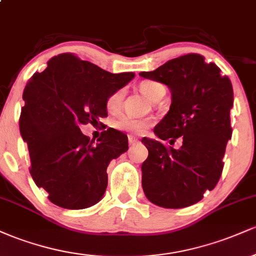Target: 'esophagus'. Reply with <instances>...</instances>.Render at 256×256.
<instances>
[{
    "mask_svg": "<svg viewBox=\"0 0 256 256\" xmlns=\"http://www.w3.org/2000/svg\"><path fill=\"white\" fill-rule=\"evenodd\" d=\"M137 142H138V140H137L136 137H134V136H128V143H130V146L136 144Z\"/></svg>",
    "mask_w": 256,
    "mask_h": 256,
    "instance_id": "34e87169",
    "label": "esophagus"
}]
</instances>
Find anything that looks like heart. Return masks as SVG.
<instances>
[{
    "instance_id": "heart-1",
    "label": "heart",
    "mask_w": 256,
    "mask_h": 256,
    "mask_svg": "<svg viewBox=\"0 0 256 256\" xmlns=\"http://www.w3.org/2000/svg\"><path fill=\"white\" fill-rule=\"evenodd\" d=\"M140 90L144 94L146 98H150L152 101H155V100L160 98L162 94L165 95V86H164L161 83H158V82H155V80L140 82ZM124 95H125L124 89H118L114 91V92H112L110 95L108 96L107 102H106V106H107L108 110L110 112L118 110L120 106L122 104ZM150 125H152V120L136 119L128 116H122V118H119L116 122H114V126H116L118 130L131 132V134H142V132H144Z\"/></svg>"
}]
</instances>
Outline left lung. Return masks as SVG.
<instances>
[{
  "instance_id": "left-lung-1",
  "label": "left lung",
  "mask_w": 256,
  "mask_h": 256,
  "mask_svg": "<svg viewBox=\"0 0 256 256\" xmlns=\"http://www.w3.org/2000/svg\"><path fill=\"white\" fill-rule=\"evenodd\" d=\"M140 76L170 88L168 113L154 134L179 149L144 137L149 154L142 164V186L152 204L164 208H184L198 204L213 190L222 176V158L232 136L230 110L232 84L216 64L200 54H186L167 61L155 71Z\"/></svg>"
}]
</instances>
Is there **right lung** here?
I'll use <instances>...</instances> for the list:
<instances>
[{
	"label": "right lung",
	"mask_w": 256,
	"mask_h": 256,
	"mask_svg": "<svg viewBox=\"0 0 256 256\" xmlns=\"http://www.w3.org/2000/svg\"><path fill=\"white\" fill-rule=\"evenodd\" d=\"M134 73H114L64 52L26 84L19 119L28 143L32 179L54 204L84 210L104 198L107 167L128 149V136L110 128L94 142L80 125L107 116L108 96L125 86Z\"/></svg>",
	"instance_id": "obj_1"
}]
</instances>
